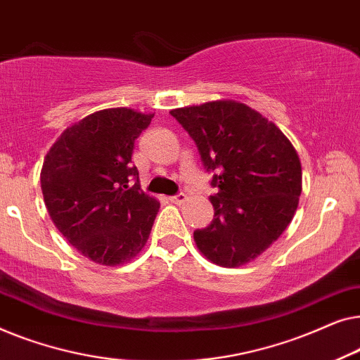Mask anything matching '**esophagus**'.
I'll return each mask as SVG.
<instances>
[{
    "label": "esophagus",
    "mask_w": 360,
    "mask_h": 360,
    "mask_svg": "<svg viewBox=\"0 0 360 360\" xmlns=\"http://www.w3.org/2000/svg\"><path fill=\"white\" fill-rule=\"evenodd\" d=\"M170 201H172V203H175V205H181V203H185V201H186V195L185 193H176L174 196H170Z\"/></svg>",
    "instance_id": "obj_1"
}]
</instances>
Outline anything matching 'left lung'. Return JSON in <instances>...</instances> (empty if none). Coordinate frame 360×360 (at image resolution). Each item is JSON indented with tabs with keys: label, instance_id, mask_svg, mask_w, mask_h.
I'll return each mask as SVG.
<instances>
[{
	"label": "left lung",
	"instance_id": "8db88e82",
	"mask_svg": "<svg viewBox=\"0 0 360 360\" xmlns=\"http://www.w3.org/2000/svg\"><path fill=\"white\" fill-rule=\"evenodd\" d=\"M195 141L206 172L214 218L193 233L196 248L221 267L259 257L293 219L302 195V164L287 136L244 103L210 101L172 110Z\"/></svg>",
	"mask_w": 360,
	"mask_h": 360
}]
</instances>
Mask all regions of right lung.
I'll return each instance as SVG.
<instances>
[{"mask_svg":"<svg viewBox=\"0 0 360 360\" xmlns=\"http://www.w3.org/2000/svg\"><path fill=\"white\" fill-rule=\"evenodd\" d=\"M152 117L129 108L96 111L67 127L44 159L52 223L95 264H124L149 239L160 203L141 190L131 157Z\"/></svg>","mask_w":360,"mask_h":360,"instance_id":"right-lung-1","label":"right lung"}]
</instances>
